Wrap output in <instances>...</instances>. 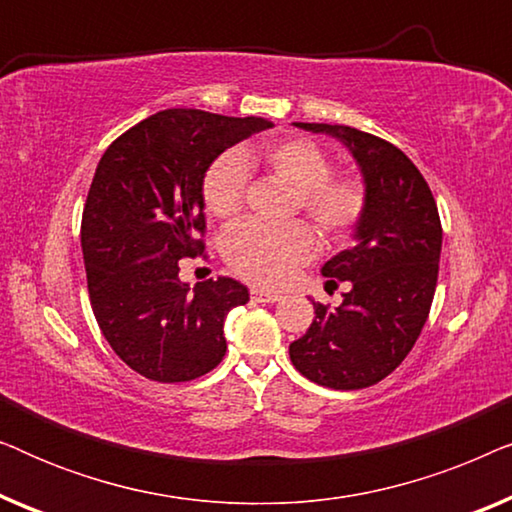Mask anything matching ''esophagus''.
Returning <instances> with one entry per match:
<instances>
[{"instance_id": "34e87169", "label": "esophagus", "mask_w": 512, "mask_h": 512, "mask_svg": "<svg viewBox=\"0 0 512 512\" xmlns=\"http://www.w3.org/2000/svg\"><path fill=\"white\" fill-rule=\"evenodd\" d=\"M251 298H254L256 303H277V300H282V296H279V293L258 289V286H254V289H251Z\"/></svg>"}]
</instances>
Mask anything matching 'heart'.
Listing matches in <instances>:
<instances>
[{"instance_id": "1", "label": "heart", "mask_w": 512, "mask_h": 512, "mask_svg": "<svg viewBox=\"0 0 512 512\" xmlns=\"http://www.w3.org/2000/svg\"><path fill=\"white\" fill-rule=\"evenodd\" d=\"M263 163L279 181L298 193V207L310 216L319 233L331 240L345 237L366 209V186L354 177H331V160L317 144L289 137L263 149L226 153L209 167L205 205L216 219L240 214L249 167ZM317 254V237L305 223L265 228L242 223L226 240V261L237 275L261 286H282L298 265Z\"/></svg>"}]
</instances>
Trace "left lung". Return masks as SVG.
<instances>
[{
    "label": "left lung",
    "mask_w": 512,
    "mask_h": 512,
    "mask_svg": "<svg viewBox=\"0 0 512 512\" xmlns=\"http://www.w3.org/2000/svg\"><path fill=\"white\" fill-rule=\"evenodd\" d=\"M293 125L338 139L352 153L366 209L352 247L321 268L331 282H349L342 305L314 303L317 317L291 342L289 356L321 387L363 389L401 366L429 317L443 247L438 207L415 163L394 144L349 125Z\"/></svg>",
    "instance_id": "1"
}]
</instances>
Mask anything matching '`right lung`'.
I'll return each mask as SVG.
<instances>
[{"label": "right lung", "instance_id": "add662e5", "mask_svg": "<svg viewBox=\"0 0 512 512\" xmlns=\"http://www.w3.org/2000/svg\"><path fill=\"white\" fill-rule=\"evenodd\" d=\"M268 118L165 109L104 151L81 221L90 305L111 349L156 382H188L226 356L228 312L249 300L230 277L191 286L179 261L205 249V174Z\"/></svg>", "mask_w": 512, "mask_h": 512}]
</instances>
